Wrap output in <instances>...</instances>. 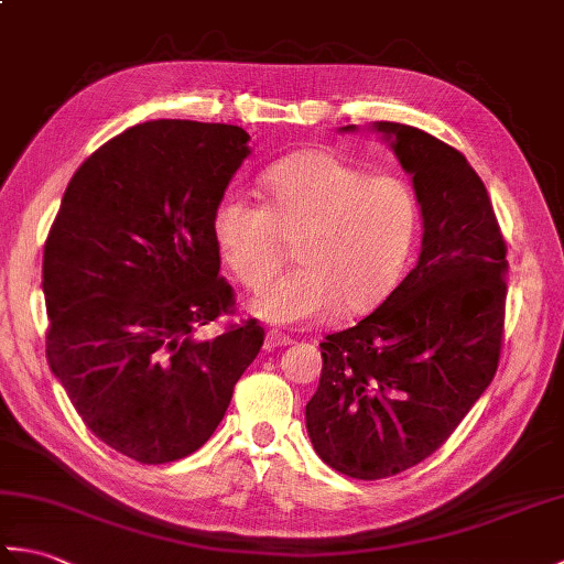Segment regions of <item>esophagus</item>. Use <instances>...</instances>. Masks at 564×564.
<instances>
[{"label":"esophagus","instance_id":"34e87169","mask_svg":"<svg viewBox=\"0 0 564 564\" xmlns=\"http://www.w3.org/2000/svg\"><path fill=\"white\" fill-rule=\"evenodd\" d=\"M289 344H293L291 337H285V334H281L279 329H271V332H267V339H263V349L275 351V349H281V346H289Z\"/></svg>","mask_w":564,"mask_h":564}]
</instances>
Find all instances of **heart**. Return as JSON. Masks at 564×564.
<instances>
[{
    "mask_svg": "<svg viewBox=\"0 0 564 564\" xmlns=\"http://www.w3.org/2000/svg\"><path fill=\"white\" fill-rule=\"evenodd\" d=\"M261 191L263 203L230 191L213 213L220 257L251 291L293 242L297 269L251 301L257 317L303 325L337 307L361 315L392 291L416 232V200L402 178L368 176L337 152L310 150L273 164Z\"/></svg>",
    "mask_w": 564,
    "mask_h": 564,
    "instance_id": "obj_1",
    "label": "heart"
}]
</instances>
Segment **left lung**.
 I'll use <instances>...</instances> for the list:
<instances>
[{
  "label": "left lung",
  "instance_id": "obj_1",
  "mask_svg": "<svg viewBox=\"0 0 564 564\" xmlns=\"http://www.w3.org/2000/svg\"><path fill=\"white\" fill-rule=\"evenodd\" d=\"M373 130L412 174L424 235L416 267L378 310L319 344L307 434L356 480L404 473L446 443L497 373L507 305V245L482 178L424 130Z\"/></svg>",
  "mask_w": 564,
  "mask_h": 564
}]
</instances>
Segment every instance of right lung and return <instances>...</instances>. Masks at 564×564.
<instances>
[{
	"label": "right lung",
	"instance_id": "add662e5",
	"mask_svg": "<svg viewBox=\"0 0 564 564\" xmlns=\"http://www.w3.org/2000/svg\"><path fill=\"white\" fill-rule=\"evenodd\" d=\"M247 140L174 118L128 128L84 160L47 232V364L94 436L138 463L198 451L263 344L257 319L196 337L235 313L213 213Z\"/></svg>",
	"mask_w": 564,
	"mask_h": 564
}]
</instances>
